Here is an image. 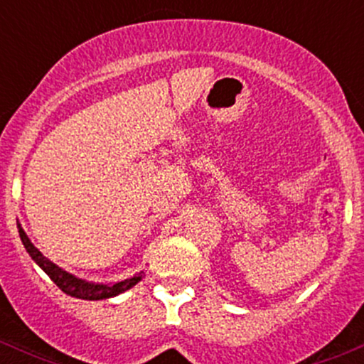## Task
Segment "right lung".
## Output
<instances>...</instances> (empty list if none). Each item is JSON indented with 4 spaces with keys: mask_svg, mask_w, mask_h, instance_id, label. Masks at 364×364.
Wrapping results in <instances>:
<instances>
[{
    "mask_svg": "<svg viewBox=\"0 0 364 364\" xmlns=\"http://www.w3.org/2000/svg\"><path fill=\"white\" fill-rule=\"evenodd\" d=\"M19 236H21V241H23L24 248L28 250L29 255H31V259L35 260V262L38 264L47 274H49L50 280H53L54 284L65 292V294L72 297H79V299H87V301L107 299V297H114L121 294V292L128 291V289H132L137 282H141L142 278V273H139L135 274V277L127 278V280L117 282V284H112V285L90 284V282H84L80 280V278H75L73 274L67 273V271L58 267L54 262H50L46 255H42V253L38 252V248L29 241V237L26 236V232L21 229V225H19Z\"/></svg>",
    "mask_w": 364,
    "mask_h": 364,
    "instance_id": "add662e5",
    "label": "right lung"
}]
</instances>
